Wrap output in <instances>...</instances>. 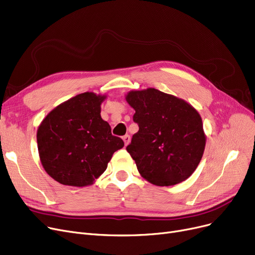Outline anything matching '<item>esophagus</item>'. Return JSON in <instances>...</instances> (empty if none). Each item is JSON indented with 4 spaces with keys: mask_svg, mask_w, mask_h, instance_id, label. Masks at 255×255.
I'll return each mask as SVG.
<instances>
[{
    "mask_svg": "<svg viewBox=\"0 0 255 255\" xmlns=\"http://www.w3.org/2000/svg\"><path fill=\"white\" fill-rule=\"evenodd\" d=\"M123 140H124V142H125V146H127L128 143L130 142V135H129V134L124 135V136H123Z\"/></svg>",
    "mask_w": 255,
    "mask_h": 255,
    "instance_id": "obj_1",
    "label": "esophagus"
}]
</instances>
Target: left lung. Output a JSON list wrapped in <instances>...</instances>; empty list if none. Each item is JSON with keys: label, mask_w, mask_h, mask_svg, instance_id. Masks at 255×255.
I'll list each match as a JSON object with an SVG mask.
<instances>
[{"label": "left lung", "mask_w": 255, "mask_h": 255, "mask_svg": "<svg viewBox=\"0 0 255 255\" xmlns=\"http://www.w3.org/2000/svg\"><path fill=\"white\" fill-rule=\"evenodd\" d=\"M138 131L126 150L149 182L174 185L194 173L205 148L200 115L185 101L155 88L128 93Z\"/></svg>", "instance_id": "8db88e82"}]
</instances>
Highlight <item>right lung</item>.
I'll return each mask as SVG.
<instances>
[{"instance_id": "add662e5", "label": "right lung", "mask_w": 255, "mask_h": 255, "mask_svg": "<svg viewBox=\"0 0 255 255\" xmlns=\"http://www.w3.org/2000/svg\"><path fill=\"white\" fill-rule=\"evenodd\" d=\"M105 96L83 93L54 108L37 130L43 169L64 185L86 186L107 168L113 154L124 147L122 138L101 118Z\"/></svg>"}]
</instances>
